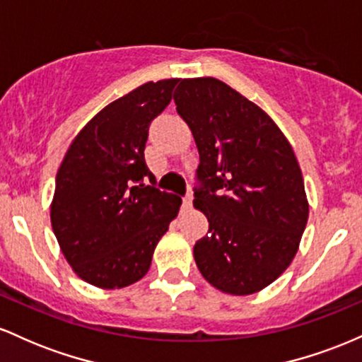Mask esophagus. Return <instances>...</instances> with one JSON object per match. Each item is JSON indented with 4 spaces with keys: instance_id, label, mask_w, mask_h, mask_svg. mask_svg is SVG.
Instances as JSON below:
<instances>
[{
    "instance_id": "esophagus-1",
    "label": "esophagus",
    "mask_w": 362,
    "mask_h": 362,
    "mask_svg": "<svg viewBox=\"0 0 362 362\" xmlns=\"http://www.w3.org/2000/svg\"><path fill=\"white\" fill-rule=\"evenodd\" d=\"M182 207H184V209L187 211V209H190V207H192V194H187L185 197H184V202H182Z\"/></svg>"
}]
</instances>
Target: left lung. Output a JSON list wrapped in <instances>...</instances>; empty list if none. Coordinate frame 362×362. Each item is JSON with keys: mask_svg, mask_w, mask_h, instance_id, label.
<instances>
[{"mask_svg": "<svg viewBox=\"0 0 362 362\" xmlns=\"http://www.w3.org/2000/svg\"><path fill=\"white\" fill-rule=\"evenodd\" d=\"M173 100L201 160L194 207L209 221L195 264L223 293L262 291L289 267L308 221L293 148L259 105L216 78L180 80Z\"/></svg>", "mask_w": 362, "mask_h": 362, "instance_id": "left-lung-1", "label": "left lung"}]
</instances>
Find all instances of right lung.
Returning <instances> with one entry per match:
<instances>
[{
  "instance_id": "1",
  "label": "right lung",
  "mask_w": 362,
  "mask_h": 362,
  "mask_svg": "<svg viewBox=\"0 0 362 362\" xmlns=\"http://www.w3.org/2000/svg\"><path fill=\"white\" fill-rule=\"evenodd\" d=\"M178 80L148 81L98 112L78 132L56 175L51 223L78 277L102 289L143 279L182 199L146 185L151 120L167 109Z\"/></svg>"
}]
</instances>
